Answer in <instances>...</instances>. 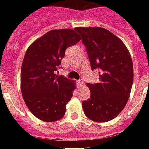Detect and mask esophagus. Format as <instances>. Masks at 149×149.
Here are the masks:
<instances>
[{
    "label": "esophagus",
    "mask_w": 149,
    "mask_h": 149,
    "mask_svg": "<svg viewBox=\"0 0 149 149\" xmlns=\"http://www.w3.org/2000/svg\"><path fill=\"white\" fill-rule=\"evenodd\" d=\"M77 86H78V87H79V86L82 85V84H83V81L79 79V80H77Z\"/></svg>",
    "instance_id": "1"
}]
</instances>
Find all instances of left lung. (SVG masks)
Returning a JSON list of instances; mask_svg holds the SVG:
<instances>
[{
    "mask_svg": "<svg viewBox=\"0 0 149 149\" xmlns=\"http://www.w3.org/2000/svg\"><path fill=\"white\" fill-rule=\"evenodd\" d=\"M91 70H99L97 84H87L91 97L82 102L85 115L97 122L115 118L129 98L134 77L132 57L125 44L99 27H78Z\"/></svg>",
    "mask_w": 149,
    "mask_h": 149,
    "instance_id": "left-lung-1",
    "label": "left lung"
}]
</instances>
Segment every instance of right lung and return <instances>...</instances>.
Masks as SVG:
<instances>
[{
    "label": "right lung",
    "mask_w": 149,
    "mask_h": 149,
    "mask_svg": "<svg viewBox=\"0 0 149 149\" xmlns=\"http://www.w3.org/2000/svg\"><path fill=\"white\" fill-rule=\"evenodd\" d=\"M75 30V29H74ZM72 29L52 30L27 49L21 70L22 97L29 111L38 119L52 122L63 118L65 105L76 89L73 80L57 76L67 48L81 38Z\"/></svg>",
    "instance_id": "add662e5"
}]
</instances>
